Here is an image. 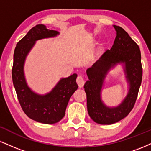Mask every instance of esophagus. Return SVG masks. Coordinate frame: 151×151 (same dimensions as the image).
Here are the masks:
<instances>
[{
	"instance_id": "1",
	"label": "esophagus",
	"mask_w": 151,
	"mask_h": 151,
	"mask_svg": "<svg viewBox=\"0 0 151 151\" xmlns=\"http://www.w3.org/2000/svg\"><path fill=\"white\" fill-rule=\"evenodd\" d=\"M77 83L79 88H81L84 84V79L81 76H78L77 78Z\"/></svg>"
}]
</instances>
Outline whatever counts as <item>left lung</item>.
<instances>
[{"label": "left lung", "mask_w": 151, "mask_h": 151, "mask_svg": "<svg viewBox=\"0 0 151 151\" xmlns=\"http://www.w3.org/2000/svg\"><path fill=\"white\" fill-rule=\"evenodd\" d=\"M116 36L110 50H106L91 67L86 70L89 80L84 84L87 111L93 121L103 125L116 123L129 115L136 103L142 81L143 70L139 47L122 27L114 25ZM124 66L129 90L118 107H109L101 100V91L108 71L117 63Z\"/></svg>", "instance_id": "left-lung-1"}]
</instances>
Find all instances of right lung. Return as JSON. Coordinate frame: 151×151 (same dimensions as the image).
Instances as JSON below:
<instances>
[{"label":"right lung","mask_w":151,"mask_h":151,"mask_svg":"<svg viewBox=\"0 0 151 151\" xmlns=\"http://www.w3.org/2000/svg\"><path fill=\"white\" fill-rule=\"evenodd\" d=\"M60 32L37 25L17 43L13 55L12 79L19 103L30 119L45 124L58 123L65 116L69 100L77 89V74L62 78L50 92L37 94L27 86L24 75V64L27 54L38 40L55 37Z\"/></svg>","instance_id":"obj_1"}]
</instances>
